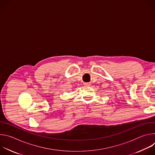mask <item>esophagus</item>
<instances>
[{
  "instance_id": "34e87169",
  "label": "esophagus",
  "mask_w": 155,
  "mask_h": 155,
  "mask_svg": "<svg viewBox=\"0 0 155 155\" xmlns=\"http://www.w3.org/2000/svg\"><path fill=\"white\" fill-rule=\"evenodd\" d=\"M84 85H85V86H90V84L88 83H84Z\"/></svg>"
}]
</instances>
